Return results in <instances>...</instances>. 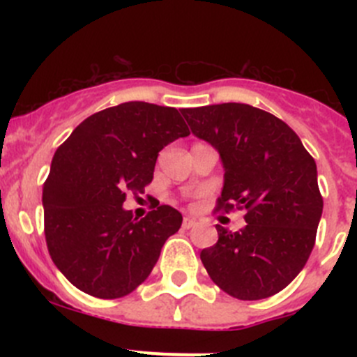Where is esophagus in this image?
Listing matches in <instances>:
<instances>
[{
	"label": "esophagus",
	"mask_w": 357,
	"mask_h": 357,
	"mask_svg": "<svg viewBox=\"0 0 357 357\" xmlns=\"http://www.w3.org/2000/svg\"><path fill=\"white\" fill-rule=\"evenodd\" d=\"M197 225V221L193 218H185L183 219V229H190Z\"/></svg>",
	"instance_id": "34e87169"
}]
</instances>
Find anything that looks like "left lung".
I'll return each instance as SVG.
<instances>
[{"label": "left lung", "mask_w": 357, "mask_h": 357, "mask_svg": "<svg viewBox=\"0 0 357 357\" xmlns=\"http://www.w3.org/2000/svg\"><path fill=\"white\" fill-rule=\"evenodd\" d=\"M197 138L225 169L219 207L245 208V228L215 226L219 240L200 252L212 282L240 301L285 289L316 240L323 199L314 158L282 119L245 103L183 109Z\"/></svg>", "instance_id": "left-lung-1"}]
</instances>
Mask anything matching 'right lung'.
Wrapping results in <instances>:
<instances>
[{"instance_id":"add662e5","label":"right lung","mask_w":357,"mask_h":357,"mask_svg":"<svg viewBox=\"0 0 357 357\" xmlns=\"http://www.w3.org/2000/svg\"><path fill=\"white\" fill-rule=\"evenodd\" d=\"M188 135L172 107L128 102L89 115L59 146L43 188L45 235L72 285L119 298L149 278L183 215L155 205L138 221L122 204L126 193L145 192L158 152Z\"/></svg>"}]
</instances>
